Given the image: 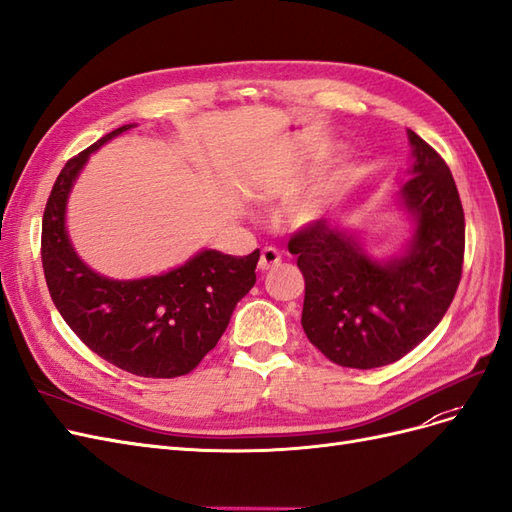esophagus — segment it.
<instances>
[{"label":"esophagus","mask_w":512,"mask_h":512,"mask_svg":"<svg viewBox=\"0 0 512 512\" xmlns=\"http://www.w3.org/2000/svg\"><path fill=\"white\" fill-rule=\"evenodd\" d=\"M280 260H282V256H280V252L275 250V247H265V250H262V254H260V260H258V269L269 271V269L280 265Z\"/></svg>","instance_id":"esophagus-1"}]
</instances>
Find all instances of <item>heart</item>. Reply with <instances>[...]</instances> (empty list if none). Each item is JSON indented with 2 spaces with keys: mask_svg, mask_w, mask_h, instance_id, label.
Returning <instances> with one entry per match:
<instances>
[{
  "mask_svg": "<svg viewBox=\"0 0 512 512\" xmlns=\"http://www.w3.org/2000/svg\"><path fill=\"white\" fill-rule=\"evenodd\" d=\"M350 173H352L350 164L344 162L339 164L333 173L320 177L318 181L309 185V188L299 192L288 205V211H286L288 220L299 228H309L327 220L346 190ZM290 185L292 181L284 177L280 183H277V192L286 194L290 190Z\"/></svg>",
  "mask_w": 512,
  "mask_h": 512,
  "instance_id": "b5f03b06",
  "label": "heart"
}]
</instances>
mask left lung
<instances>
[{
	"label": "left lung",
	"mask_w": 512,
	"mask_h": 512,
	"mask_svg": "<svg viewBox=\"0 0 512 512\" xmlns=\"http://www.w3.org/2000/svg\"><path fill=\"white\" fill-rule=\"evenodd\" d=\"M410 179L395 207L410 235L391 256L371 254L363 230L324 220L288 241L305 277L301 324L309 342L342 367L399 361L438 327L463 265L466 220L446 162L408 130Z\"/></svg>",
	"instance_id": "1"
}]
</instances>
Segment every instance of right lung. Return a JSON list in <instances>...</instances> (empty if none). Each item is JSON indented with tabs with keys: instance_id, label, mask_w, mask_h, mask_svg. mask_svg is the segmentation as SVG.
Here are the masks:
<instances>
[{
	"instance_id": "obj_1",
	"label": "right lung",
	"mask_w": 512,
	"mask_h": 512,
	"mask_svg": "<svg viewBox=\"0 0 512 512\" xmlns=\"http://www.w3.org/2000/svg\"><path fill=\"white\" fill-rule=\"evenodd\" d=\"M132 128L108 132L61 168L42 218V267L61 318L89 350L134 376L177 378L218 344L256 284L260 252L237 258L205 247L138 280H113L83 262L68 235V198L91 153Z\"/></svg>"
}]
</instances>
